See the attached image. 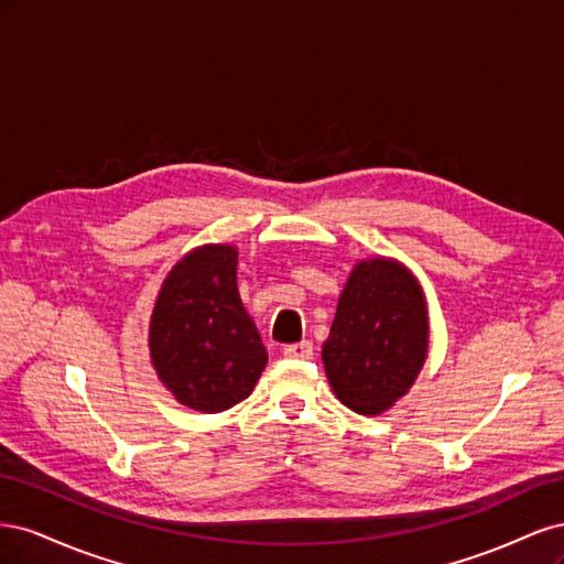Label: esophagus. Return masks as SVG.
I'll return each mask as SVG.
<instances>
[{
    "label": "esophagus",
    "mask_w": 564,
    "mask_h": 564,
    "mask_svg": "<svg viewBox=\"0 0 564 564\" xmlns=\"http://www.w3.org/2000/svg\"><path fill=\"white\" fill-rule=\"evenodd\" d=\"M284 357H292V360H313V344L311 340H301V344L286 346Z\"/></svg>",
    "instance_id": "esophagus-1"
}]
</instances>
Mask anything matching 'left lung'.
<instances>
[{
	"label": "left lung",
	"instance_id": "left-lung-1",
	"mask_svg": "<svg viewBox=\"0 0 564 564\" xmlns=\"http://www.w3.org/2000/svg\"><path fill=\"white\" fill-rule=\"evenodd\" d=\"M429 355V311L419 280L392 259L360 261L340 292L324 371L352 412L377 416L416 381Z\"/></svg>",
	"mask_w": 564,
	"mask_h": 564
}]
</instances>
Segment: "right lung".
Masks as SVG:
<instances>
[{
	"instance_id": "add662e5",
	"label": "right lung",
	"mask_w": 564,
	"mask_h": 564,
	"mask_svg": "<svg viewBox=\"0 0 564 564\" xmlns=\"http://www.w3.org/2000/svg\"><path fill=\"white\" fill-rule=\"evenodd\" d=\"M148 344L160 381L195 412H226L251 395L268 352L237 292L235 247L204 245L172 268Z\"/></svg>"
}]
</instances>
